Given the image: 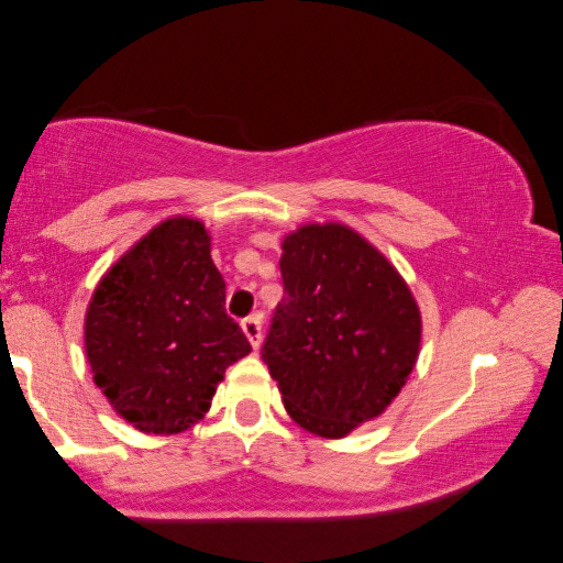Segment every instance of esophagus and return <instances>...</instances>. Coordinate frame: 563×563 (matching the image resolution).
I'll list each match as a JSON object with an SVG mask.
<instances>
[{
	"label": "esophagus",
	"instance_id": "34e87169",
	"mask_svg": "<svg viewBox=\"0 0 563 563\" xmlns=\"http://www.w3.org/2000/svg\"><path fill=\"white\" fill-rule=\"evenodd\" d=\"M242 329H244V334L249 339V344H252L254 349H260L262 346V317L260 314L246 317L242 321Z\"/></svg>",
	"mask_w": 563,
	"mask_h": 563
}]
</instances>
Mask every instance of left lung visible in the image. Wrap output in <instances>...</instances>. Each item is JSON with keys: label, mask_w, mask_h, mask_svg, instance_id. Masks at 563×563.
I'll use <instances>...</instances> for the list:
<instances>
[{"label": "left lung", "mask_w": 563, "mask_h": 563, "mask_svg": "<svg viewBox=\"0 0 563 563\" xmlns=\"http://www.w3.org/2000/svg\"><path fill=\"white\" fill-rule=\"evenodd\" d=\"M284 299L262 349L289 417L344 439L382 417L413 372L421 311L386 256L339 221L282 242Z\"/></svg>", "instance_id": "1"}]
</instances>
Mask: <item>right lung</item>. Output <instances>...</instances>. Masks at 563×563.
I'll return each instance as SVG.
<instances>
[{
    "label": "right lung",
    "instance_id": "obj_1",
    "mask_svg": "<svg viewBox=\"0 0 563 563\" xmlns=\"http://www.w3.org/2000/svg\"><path fill=\"white\" fill-rule=\"evenodd\" d=\"M224 299L195 217L164 219L109 266L87 307L85 349L119 417L159 437L205 419L227 366L252 352Z\"/></svg>",
    "mask_w": 563,
    "mask_h": 563
}]
</instances>
